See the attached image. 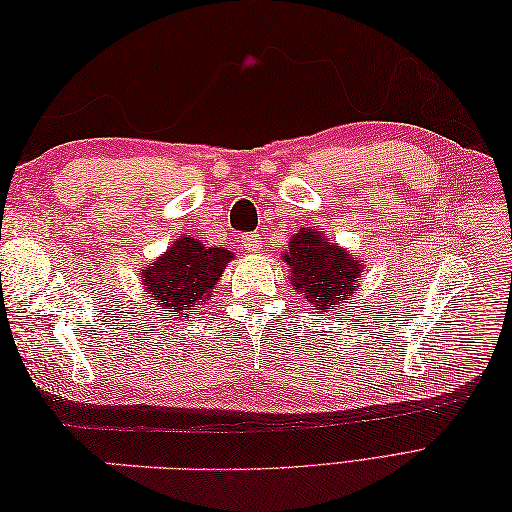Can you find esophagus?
Segmentation results:
<instances>
[{"label":"esophagus","instance_id":"34e87169","mask_svg":"<svg viewBox=\"0 0 512 512\" xmlns=\"http://www.w3.org/2000/svg\"><path fill=\"white\" fill-rule=\"evenodd\" d=\"M241 243H243L245 250H250V252H260L262 250V241H260L258 235H245L241 239Z\"/></svg>","mask_w":512,"mask_h":512}]
</instances>
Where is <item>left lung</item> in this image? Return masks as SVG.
I'll return each instance as SVG.
<instances>
[{
    "label": "left lung",
    "instance_id": "1",
    "mask_svg": "<svg viewBox=\"0 0 512 512\" xmlns=\"http://www.w3.org/2000/svg\"><path fill=\"white\" fill-rule=\"evenodd\" d=\"M284 262L290 267L292 290L324 312H335L339 305L348 303L356 288V277L363 273L359 260L322 237L314 226L301 228L290 237Z\"/></svg>",
    "mask_w": 512,
    "mask_h": 512
}]
</instances>
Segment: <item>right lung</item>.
<instances>
[{"label": "right lung", "instance_id": "obj_1", "mask_svg": "<svg viewBox=\"0 0 512 512\" xmlns=\"http://www.w3.org/2000/svg\"><path fill=\"white\" fill-rule=\"evenodd\" d=\"M232 256L235 254H230V250L205 247L198 239L185 235L141 271L145 294H149L160 312H177L185 318L188 309L211 299V292Z\"/></svg>", "mask_w": 512, "mask_h": 512}]
</instances>
